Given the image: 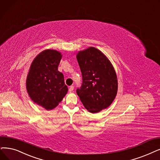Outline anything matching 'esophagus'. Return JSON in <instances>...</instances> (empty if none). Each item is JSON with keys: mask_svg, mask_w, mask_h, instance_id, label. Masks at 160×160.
Here are the masks:
<instances>
[{"mask_svg": "<svg viewBox=\"0 0 160 160\" xmlns=\"http://www.w3.org/2000/svg\"><path fill=\"white\" fill-rule=\"evenodd\" d=\"M73 89H74V87L73 86L69 87V92H72L73 91Z\"/></svg>", "mask_w": 160, "mask_h": 160, "instance_id": "obj_1", "label": "esophagus"}]
</instances>
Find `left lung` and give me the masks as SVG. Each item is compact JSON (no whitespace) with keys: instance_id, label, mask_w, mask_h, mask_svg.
<instances>
[{"instance_id":"8db88e82","label":"left lung","mask_w":160,"mask_h":160,"mask_svg":"<svg viewBox=\"0 0 160 160\" xmlns=\"http://www.w3.org/2000/svg\"><path fill=\"white\" fill-rule=\"evenodd\" d=\"M82 83L77 94L86 109L92 113L109 107L118 92V78L114 68L100 50L88 47L76 55Z\"/></svg>"}]
</instances>
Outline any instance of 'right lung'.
I'll return each mask as SVG.
<instances>
[{
  "label": "right lung",
  "mask_w": 160,
  "mask_h": 160,
  "mask_svg": "<svg viewBox=\"0 0 160 160\" xmlns=\"http://www.w3.org/2000/svg\"><path fill=\"white\" fill-rule=\"evenodd\" d=\"M62 53L47 49L32 62L26 79V89L30 98L47 110H53L68 92L63 75L58 70Z\"/></svg>",
  "instance_id": "right-lung-1"
}]
</instances>
